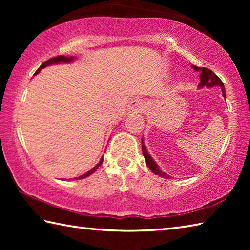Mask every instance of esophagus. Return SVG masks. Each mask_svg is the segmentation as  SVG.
<instances>
[{"instance_id": "obj_1", "label": "esophagus", "mask_w": 250, "mask_h": 250, "mask_svg": "<svg viewBox=\"0 0 250 250\" xmlns=\"http://www.w3.org/2000/svg\"><path fill=\"white\" fill-rule=\"evenodd\" d=\"M146 108L145 100L142 99H133L129 104V110L131 112H142Z\"/></svg>"}]
</instances>
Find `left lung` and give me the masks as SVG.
Segmentation results:
<instances>
[{"instance_id": "8db88e82", "label": "left lung", "mask_w": 250, "mask_h": 250, "mask_svg": "<svg viewBox=\"0 0 250 250\" xmlns=\"http://www.w3.org/2000/svg\"><path fill=\"white\" fill-rule=\"evenodd\" d=\"M194 70L196 71H200L201 75H200V78H201V83H198V88H203V87H207V88H211V87H221L222 92H223V97L224 98H226V94H225V87H224V83L221 79H219L216 75H215L213 71L210 69H207V68H201V67H196V66H192ZM141 142H142V152H143V155H145V159H146V166L149 167L150 170L154 173L156 175H160L164 177V179H170V176L167 175V173H164L163 171H161V168L159 167L158 164L155 163V161L152 159V156L149 154V152L146 151V146H145V142H143V138L141 139Z\"/></svg>"}]
</instances>
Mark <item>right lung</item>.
<instances>
[{"label": "right lung", "mask_w": 250, "mask_h": 250, "mask_svg": "<svg viewBox=\"0 0 250 250\" xmlns=\"http://www.w3.org/2000/svg\"><path fill=\"white\" fill-rule=\"evenodd\" d=\"M75 61V57L74 56H71V57H66V56H57V57H54V58H50V59H48V61H46V62H44L43 64H42V66L40 67L39 69H37V71L35 74H39L40 71H41V69H43V68H45V67H47V66H49V65H53V64H61V62H73ZM103 162H104V158H101L100 159V161H99V163L97 164V166L95 167H92L90 171H88L87 173H84V174H83L82 176H79V177H75L76 180H78V179H84V177H87V176H89V175H91L92 173H94L97 168H98L101 164H103Z\"/></svg>", "instance_id": "1"}]
</instances>
